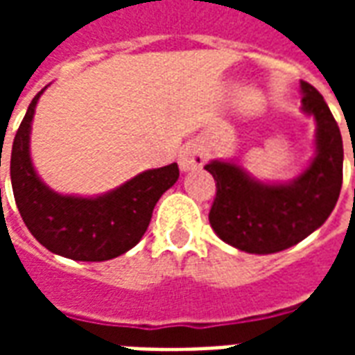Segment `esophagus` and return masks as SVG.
I'll use <instances>...</instances> for the list:
<instances>
[{"label": "esophagus", "mask_w": 355, "mask_h": 355, "mask_svg": "<svg viewBox=\"0 0 355 355\" xmlns=\"http://www.w3.org/2000/svg\"><path fill=\"white\" fill-rule=\"evenodd\" d=\"M207 159V150L198 144V142H192V144H186L180 154H178V165H180V171L182 173H188V171H193L201 167Z\"/></svg>", "instance_id": "obj_1"}]
</instances>
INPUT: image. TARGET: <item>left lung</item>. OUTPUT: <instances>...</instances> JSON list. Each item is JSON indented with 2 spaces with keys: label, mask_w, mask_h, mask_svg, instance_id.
Here are the masks:
<instances>
[{
  "label": "left lung",
  "mask_w": 355,
  "mask_h": 355,
  "mask_svg": "<svg viewBox=\"0 0 355 355\" xmlns=\"http://www.w3.org/2000/svg\"><path fill=\"white\" fill-rule=\"evenodd\" d=\"M300 110L315 121L313 157L297 177L268 182L234 159H211L216 180L209 223L224 243L251 254L297 245L325 223L343 188V137L323 96L300 81ZM355 165V159H354Z\"/></svg>",
  "instance_id": "left-lung-1"
}]
</instances>
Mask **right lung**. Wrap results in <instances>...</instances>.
Wrapping results in <instances>:
<instances>
[{
    "label": "right lung",
    "mask_w": 355,
    "mask_h": 355,
    "mask_svg": "<svg viewBox=\"0 0 355 355\" xmlns=\"http://www.w3.org/2000/svg\"><path fill=\"white\" fill-rule=\"evenodd\" d=\"M45 89L30 102L12 140L11 184L20 216L51 253L83 262L116 259L142 239L157 200L178 180V165L142 171L96 196L55 192L37 175L30 154L35 106Z\"/></svg>",
    "instance_id": "add662e5"
}]
</instances>
